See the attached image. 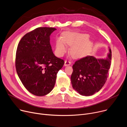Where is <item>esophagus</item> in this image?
I'll return each mask as SVG.
<instances>
[{"label":"esophagus","instance_id":"esophagus-1","mask_svg":"<svg viewBox=\"0 0 127 127\" xmlns=\"http://www.w3.org/2000/svg\"><path fill=\"white\" fill-rule=\"evenodd\" d=\"M70 64H71V62H70V61H66V60L65 61V63H64V66H65L70 65Z\"/></svg>","mask_w":127,"mask_h":127}]
</instances>
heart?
Returning a JSON list of instances; mask_svg holds the SVG:
<instances>
[{
    "instance_id": "heart-1",
    "label": "heart",
    "mask_w": 127,
    "mask_h": 127,
    "mask_svg": "<svg viewBox=\"0 0 127 127\" xmlns=\"http://www.w3.org/2000/svg\"><path fill=\"white\" fill-rule=\"evenodd\" d=\"M89 35L86 33L74 32H66L63 35V39H58L56 42L55 53L57 56L62 57L67 52V45L72 46L70 49L71 56L76 59L87 56L91 46Z\"/></svg>"
}]
</instances>
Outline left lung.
Listing matches in <instances>:
<instances>
[{
	"label": "left lung",
	"instance_id": "1",
	"mask_svg": "<svg viewBox=\"0 0 127 127\" xmlns=\"http://www.w3.org/2000/svg\"><path fill=\"white\" fill-rule=\"evenodd\" d=\"M111 55L109 48V53L105 59L88 56L76 61L72 66L71 75L73 88L84 96L92 95L99 91L108 77Z\"/></svg>",
	"mask_w": 127,
	"mask_h": 127
}]
</instances>
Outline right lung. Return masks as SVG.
Here are the masks:
<instances>
[{"instance_id":"right-lung-1","label":"right lung","mask_w":127,"mask_h":127,"mask_svg":"<svg viewBox=\"0 0 127 127\" xmlns=\"http://www.w3.org/2000/svg\"><path fill=\"white\" fill-rule=\"evenodd\" d=\"M56 30L37 28L21 38L17 49V73L25 88L36 96L45 95L53 89L64 64L54 55L50 44V36Z\"/></svg>"}]
</instances>
